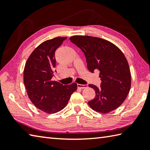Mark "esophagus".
Segmentation results:
<instances>
[{"label":"esophagus","instance_id":"1","mask_svg":"<svg viewBox=\"0 0 150 150\" xmlns=\"http://www.w3.org/2000/svg\"><path fill=\"white\" fill-rule=\"evenodd\" d=\"M88 87L87 85H81V84H77V87L80 88H85Z\"/></svg>","mask_w":150,"mask_h":150}]
</instances>
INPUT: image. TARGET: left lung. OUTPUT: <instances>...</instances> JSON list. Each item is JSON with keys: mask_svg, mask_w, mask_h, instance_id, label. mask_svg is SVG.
I'll return each instance as SVG.
<instances>
[{"mask_svg": "<svg viewBox=\"0 0 150 150\" xmlns=\"http://www.w3.org/2000/svg\"><path fill=\"white\" fill-rule=\"evenodd\" d=\"M70 40L84 53L89 71H100V87L88 85L96 93L88 105L102 113L115 110L126 99L131 87L130 67L124 54L115 45L99 38L74 35Z\"/></svg>", "mask_w": 150, "mask_h": 150, "instance_id": "1", "label": "left lung"}]
</instances>
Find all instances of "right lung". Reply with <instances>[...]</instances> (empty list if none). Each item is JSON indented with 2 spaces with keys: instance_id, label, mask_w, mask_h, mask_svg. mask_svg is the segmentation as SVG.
Segmentation results:
<instances>
[{
  "instance_id": "right-lung-1",
  "label": "right lung",
  "mask_w": 150,
  "mask_h": 150,
  "mask_svg": "<svg viewBox=\"0 0 150 150\" xmlns=\"http://www.w3.org/2000/svg\"><path fill=\"white\" fill-rule=\"evenodd\" d=\"M67 37H57L42 43L30 55L24 70V83L32 103L48 114L57 112L67 105L77 83L63 85L52 81L56 60L55 51Z\"/></svg>"
}]
</instances>
